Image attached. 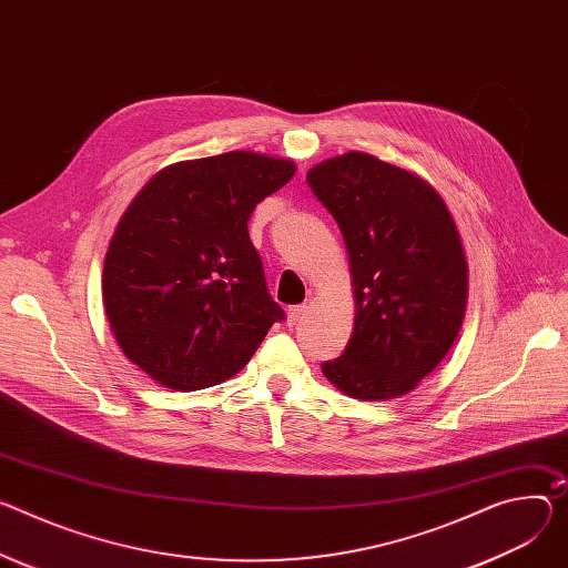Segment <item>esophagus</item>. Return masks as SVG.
Masks as SVG:
<instances>
[{"instance_id":"esophagus-1","label":"esophagus","mask_w":568,"mask_h":568,"mask_svg":"<svg viewBox=\"0 0 568 568\" xmlns=\"http://www.w3.org/2000/svg\"><path fill=\"white\" fill-rule=\"evenodd\" d=\"M303 315H305V305H303V303H301V305H290V307H287V324H290V326H296Z\"/></svg>"}]
</instances>
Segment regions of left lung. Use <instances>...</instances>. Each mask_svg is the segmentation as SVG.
<instances>
[{"label":"left lung","mask_w":568,"mask_h":568,"mask_svg":"<svg viewBox=\"0 0 568 568\" xmlns=\"http://www.w3.org/2000/svg\"><path fill=\"white\" fill-rule=\"evenodd\" d=\"M337 222L353 276L355 324L324 376L359 400L415 389L453 346L469 270L439 192L403 168L348 151L307 172Z\"/></svg>","instance_id":"1"}]
</instances>
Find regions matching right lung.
<instances>
[{
	"mask_svg": "<svg viewBox=\"0 0 568 568\" xmlns=\"http://www.w3.org/2000/svg\"><path fill=\"white\" fill-rule=\"evenodd\" d=\"M294 172L285 159L229 151L161 170L129 203L101 292L118 344L146 376L176 392L220 385L285 317L246 222Z\"/></svg>",
	"mask_w": 568,
	"mask_h": 568,
	"instance_id": "add662e5",
	"label": "right lung"
}]
</instances>
